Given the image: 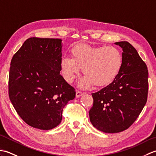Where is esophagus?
I'll return each mask as SVG.
<instances>
[{
  "label": "esophagus",
  "instance_id": "34e87169",
  "mask_svg": "<svg viewBox=\"0 0 156 156\" xmlns=\"http://www.w3.org/2000/svg\"><path fill=\"white\" fill-rule=\"evenodd\" d=\"M82 95H83V93H82V92L79 91V90H76V98L80 97L81 96H82Z\"/></svg>",
  "mask_w": 156,
  "mask_h": 156
}]
</instances>
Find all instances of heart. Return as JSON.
Listing matches in <instances>:
<instances>
[{
    "instance_id": "obj_1",
    "label": "heart",
    "mask_w": 156,
    "mask_h": 156,
    "mask_svg": "<svg viewBox=\"0 0 156 156\" xmlns=\"http://www.w3.org/2000/svg\"><path fill=\"white\" fill-rule=\"evenodd\" d=\"M70 53L72 58H62L61 71L65 80L72 82L82 68L84 76L78 82L82 88L93 84L97 87H107L118 77L123 66L121 51L113 46L79 44L72 48Z\"/></svg>"
}]
</instances>
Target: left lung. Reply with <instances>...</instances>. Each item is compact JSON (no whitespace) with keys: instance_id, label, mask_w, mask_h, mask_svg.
Masks as SVG:
<instances>
[{"instance_id":"1","label":"left lung","mask_w":156,"mask_h":156,"mask_svg":"<svg viewBox=\"0 0 156 156\" xmlns=\"http://www.w3.org/2000/svg\"><path fill=\"white\" fill-rule=\"evenodd\" d=\"M122 49L123 66L111 84L92 93L89 111L92 125L108 133L121 132L136 120L146 104L148 70L136 49L127 41L115 43Z\"/></svg>"}]
</instances>
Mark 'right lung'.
I'll return each mask as SVG.
<instances>
[{
  "instance_id": "obj_1",
  "label": "right lung",
  "mask_w": 156,
  "mask_h": 156,
  "mask_svg": "<svg viewBox=\"0 0 156 156\" xmlns=\"http://www.w3.org/2000/svg\"><path fill=\"white\" fill-rule=\"evenodd\" d=\"M62 39H27L11 59L9 95L16 112L31 127L49 130L60 123L75 89L61 71Z\"/></svg>"
}]
</instances>
